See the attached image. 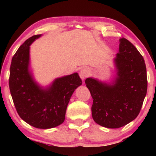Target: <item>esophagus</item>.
Instances as JSON below:
<instances>
[{"label":"esophagus","mask_w":156,"mask_h":156,"mask_svg":"<svg viewBox=\"0 0 156 156\" xmlns=\"http://www.w3.org/2000/svg\"><path fill=\"white\" fill-rule=\"evenodd\" d=\"M89 70L87 69V68H84V69H81V71L80 72V76L82 80H84V79H86L87 76L89 75Z\"/></svg>","instance_id":"34e87169"}]
</instances>
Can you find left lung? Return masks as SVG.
<instances>
[{
	"instance_id": "left-lung-1",
	"label": "left lung",
	"mask_w": 156,
	"mask_h": 156,
	"mask_svg": "<svg viewBox=\"0 0 156 156\" xmlns=\"http://www.w3.org/2000/svg\"><path fill=\"white\" fill-rule=\"evenodd\" d=\"M119 42L114 59L117 72L114 82L108 84L91 77L85 80L93 99L94 121L108 129L122 127L138 116L148 87L144 57L126 38Z\"/></svg>"
}]
</instances>
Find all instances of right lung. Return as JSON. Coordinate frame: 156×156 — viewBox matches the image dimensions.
Listing matches in <instances>:
<instances>
[{
	"label": "right lung",
	"mask_w": 156,
	"mask_h": 156,
	"mask_svg": "<svg viewBox=\"0 0 156 156\" xmlns=\"http://www.w3.org/2000/svg\"><path fill=\"white\" fill-rule=\"evenodd\" d=\"M41 35L25 40L12 58L9 87L17 112L21 119L37 129H51L65 121L68 103L74 90L82 85L78 73L55 80L42 89L29 71L30 45Z\"/></svg>",
	"instance_id": "add662e5"
}]
</instances>
